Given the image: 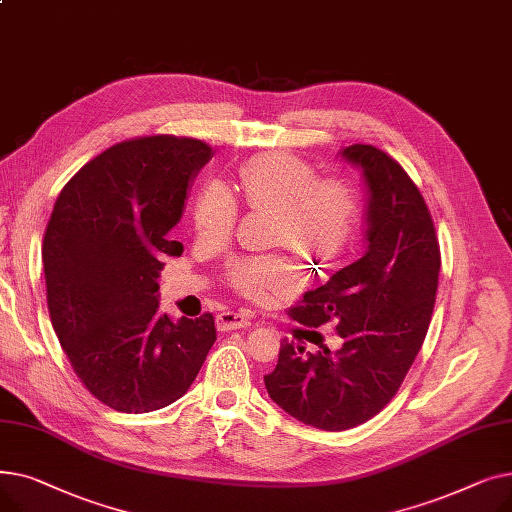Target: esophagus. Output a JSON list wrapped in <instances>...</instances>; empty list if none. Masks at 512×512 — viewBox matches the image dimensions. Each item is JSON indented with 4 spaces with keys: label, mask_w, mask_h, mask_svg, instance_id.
<instances>
[{
    "label": "esophagus",
    "mask_w": 512,
    "mask_h": 512,
    "mask_svg": "<svg viewBox=\"0 0 512 512\" xmlns=\"http://www.w3.org/2000/svg\"><path fill=\"white\" fill-rule=\"evenodd\" d=\"M253 324L251 315L247 311H234V309H226L218 315V326L220 330L228 332V330H238V328H249Z\"/></svg>",
    "instance_id": "esophagus-1"
}]
</instances>
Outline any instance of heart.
<instances>
[{
    "instance_id": "1",
    "label": "heart",
    "mask_w": 512,
    "mask_h": 512,
    "mask_svg": "<svg viewBox=\"0 0 512 512\" xmlns=\"http://www.w3.org/2000/svg\"><path fill=\"white\" fill-rule=\"evenodd\" d=\"M240 186L253 209L276 211V238L315 259H336L353 240L359 201L353 186L340 178L317 180L315 170L292 153L255 155L242 168ZM238 203L220 182H207L193 209L195 230L203 238L224 240L234 230ZM236 290L259 297L265 292L299 288L297 265L280 255L236 259L230 265Z\"/></svg>"
}]
</instances>
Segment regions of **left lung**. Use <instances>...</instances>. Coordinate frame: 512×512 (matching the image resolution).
Returning a JSON list of instances; mask_svg holds the SVG:
<instances>
[{
  "mask_svg": "<svg viewBox=\"0 0 512 512\" xmlns=\"http://www.w3.org/2000/svg\"><path fill=\"white\" fill-rule=\"evenodd\" d=\"M340 155L367 186V251L288 313L309 328L336 321L342 346L305 355L284 338L263 378L278 407L326 432L369 421L398 392L432 321L442 261L432 215L398 161L373 145Z\"/></svg>",
  "mask_w": 512,
  "mask_h": 512,
  "instance_id": "obj_1",
  "label": "left lung"
}]
</instances>
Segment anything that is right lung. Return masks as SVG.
<instances>
[{
    "instance_id": "add662e5",
    "label": "right lung",
    "mask_w": 512,
    "mask_h": 512,
    "mask_svg": "<svg viewBox=\"0 0 512 512\" xmlns=\"http://www.w3.org/2000/svg\"><path fill=\"white\" fill-rule=\"evenodd\" d=\"M203 141L155 134L122 141L80 168L43 238L51 326L85 388L114 411L149 413L186 394L215 342V319H170L157 278L182 242L188 182Z\"/></svg>"
}]
</instances>
